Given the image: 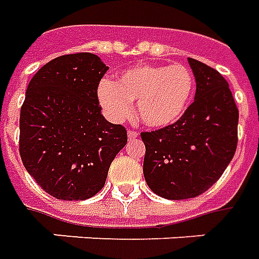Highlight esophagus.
<instances>
[{
    "label": "esophagus",
    "instance_id": "1",
    "mask_svg": "<svg viewBox=\"0 0 259 259\" xmlns=\"http://www.w3.org/2000/svg\"><path fill=\"white\" fill-rule=\"evenodd\" d=\"M137 137H138V133H137V131H128V139H130V141H134Z\"/></svg>",
    "mask_w": 259,
    "mask_h": 259
}]
</instances>
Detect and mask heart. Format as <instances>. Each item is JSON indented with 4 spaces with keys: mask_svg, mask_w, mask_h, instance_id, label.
Listing matches in <instances>:
<instances>
[{
    "mask_svg": "<svg viewBox=\"0 0 259 259\" xmlns=\"http://www.w3.org/2000/svg\"><path fill=\"white\" fill-rule=\"evenodd\" d=\"M194 91V75L185 65H139L125 71L117 83L103 80L97 97L111 120H126L137 103L144 125L164 128L184 114Z\"/></svg>",
    "mask_w": 259,
    "mask_h": 259,
    "instance_id": "b5f03b06",
    "label": "heart"
}]
</instances>
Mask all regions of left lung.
<instances>
[{"mask_svg":"<svg viewBox=\"0 0 259 259\" xmlns=\"http://www.w3.org/2000/svg\"><path fill=\"white\" fill-rule=\"evenodd\" d=\"M197 92L179 121L142 133L146 184L159 197L201 195L221 179L237 148L238 110L227 80L206 64L188 58Z\"/></svg>","mask_w":259,"mask_h":259,"instance_id":"obj_1","label":"left lung"}]
</instances>
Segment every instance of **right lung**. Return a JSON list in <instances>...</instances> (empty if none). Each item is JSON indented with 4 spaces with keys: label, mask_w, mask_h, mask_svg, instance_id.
Returning a JSON list of instances; mask_svg holds the SVG:
<instances>
[{
    "label": "right lung",
    "mask_w": 259,
    "mask_h": 259,
    "mask_svg": "<svg viewBox=\"0 0 259 259\" xmlns=\"http://www.w3.org/2000/svg\"><path fill=\"white\" fill-rule=\"evenodd\" d=\"M109 67L92 53L57 57L26 89L19 120V153L47 194L83 201L104 187L126 130L102 114L97 86Z\"/></svg>",
    "instance_id": "add662e5"
}]
</instances>
